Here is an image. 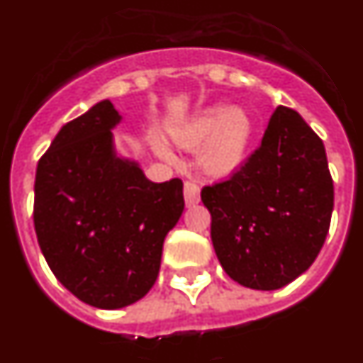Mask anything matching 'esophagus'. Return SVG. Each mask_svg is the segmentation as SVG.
<instances>
[{
  "label": "esophagus",
  "mask_w": 363,
  "mask_h": 363,
  "mask_svg": "<svg viewBox=\"0 0 363 363\" xmlns=\"http://www.w3.org/2000/svg\"><path fill=\"white\" fill-rule=\"evenodd\" d=\"M184 201H186V206H194L199 203V186L196 182H184Z\"/></svg>",
  "instance_id": "obj_1"
}]
</instances>
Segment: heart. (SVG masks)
Wrapping results in <instances>:
<instances>
[{
    "label": "heart",
    "instance_id": "obj_1",
    "mask_svg": "<svg viewBox=\"0 0 363 363\" xmlns=\"http://www.w3.org/2000/svg\"><path fill=\"white\" fill-rule=\"evenodd\" d=\"M255 121L243 108L210 106L196 114L188 123L173 133L175 144L188 151H196L201 172L214 179L233 175L243 166L251 149ZM155 151L173 162L175 157L160 142H155Z\"/></svg>",
    "mask_w": 363,
    "mask_h": 363
}]
</instances>
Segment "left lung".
Returning <instances> with one entry per match:
<instances>
[{
	"label": "left lung",
	"mask_w": 363,
	"mask_h": 363,
	"mask_svg": "<svg viewBox=\"0 0 363 363\" xmlns=\"http://www.w3.org/2000/svg\"><path fill=\"white\" fill-rule=\"evenodd\" d=\"M210 236L228 277L279 290L318 258L334 208L321 138L291 108L271 116L260 147L230 179L201 190Z\"/></svg>",
	"instance_id": "left-lung-1"
}]
</instances>
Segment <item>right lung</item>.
Returning <instances> with one entry per match:
<instances>
[{
	"instance_id": "add662e5",
	"label": "right lung",
	"mask_w": 363,
	"mask_h": 363,
	"mask_svg": "<svg viewBox=\"0 0 363 363\" xmlns=\"http://www.w3.org/2000/svg\"><path fill=\"white\" fill-rule=\"evenodd\" d=\"M108 99L66 123L40 158L35 230L48 266L83 303L116 310L153 288L166 234L184 210L182 181L151 182L116 153Z\"/></svg>"
}]
</instances>
